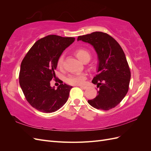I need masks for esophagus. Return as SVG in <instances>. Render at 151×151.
I'll return each mask as SVG.
<instances>
[{"label":"esophagus","instance_id":"1","mask_svg":"<svg viewBox=\"0 0 151 151\" xmlns=\"http://www.w3.org/2000/svg\"><path fill=\"white\" fill-rule=\"evenodd\" d=\"M80 86V88L83 89H86L87 88H88L87 86Z\"/></svg>","mask_w":151,"mask_h":151}]
</instances>
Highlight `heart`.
<instances>
[{"mask_svg":"<svg viewBox=\"0 0 151 151\" xmlns=\"http://www.w3.org/2000/svg\"><path fill=\"white\" fill-rule=\"evenodd\" d=\"M75 54L76 56L84 63L88 62L91 57L90 52L86 48L77 49L75 52ZM63 60H64V56H63V55H62L58 58L57 62V65L59 68H62ZM86 79V75L84 73H81V74H71L65 78V82L67 84L70 85H81L84 83Z\"/></svg>","mask_w":151,"mask_h":151,"instance_id":"obj_1","label":"heart"}]
</instances>
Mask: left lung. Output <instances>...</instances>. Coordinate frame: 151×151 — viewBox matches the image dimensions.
<instances>
[{
	"instance_id": "obj_1",
	"label": "left lung",
	"mask_w": 151,
	"mask_h": 151,
	"mask_svg": "<svg viewBox=\"0 0 151 151\" xmlns=\"http://www.w3.org/2000/svg\"><path fill=\"white\" fill-rule=\"evenodd\" d=\"M79 40L93 45L99 60L98 74L92 83L99 89L96 97L88 100V103L104 111L115 108L129 91L131 77L123 50L115 39L103 32L79 36Z\"/></svg>"
}]
</instances>
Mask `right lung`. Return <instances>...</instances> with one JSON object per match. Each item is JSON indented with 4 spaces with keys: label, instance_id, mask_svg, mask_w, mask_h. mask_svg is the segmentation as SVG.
Segmentation results:
<instances>
[{
    "label": "right lung",
    "instance_id": "obj_1",
    "mask_svg": "<svg viewBox=\"0 0 151 151\" xmlns=\"http://www.w3.org/2000/svg\"><path fill=\"white\" fill-rule=\"evenodd\" d=\"M74 40L54 35L45 36L35 43L21 62V89L27 101L41 112L56 111L67 101L72 87L61 83L55 89L50 86V82L62 81L57 79L55 73L58 58Z\"/></svg>",
    "mask_w": 151,
    "mask_h": 151
}]
</instances>
